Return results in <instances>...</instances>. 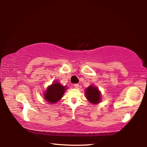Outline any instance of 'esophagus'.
I'll return each instance as SVG.
<instances>
[{
  "label": "esophagus",
  "mask_w": 147,
  "mask_h": 147,
  "mask_svg": "<svg viewBox=\"0 0 147 147\" xmlns=\"http://www.w3.org/2000/svg\"><path fill=\"white\" fill-rule=\"evenodd\" d=\"M74 88H79V84H74Z\"/></svg>",
  "instance_id": "34e87169"
}]
</instances>
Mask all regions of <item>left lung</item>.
I'll use <instances>...</instances> for the list:
<instances>
[{
  "mask_svg": "<svg viewBox=\"0 0 147 147\" xmlns=\"http://www.w3.org/2000/svg\"><path fill=\"white\" fill-rule=\"evenodd\" d=\"M86 98L91 104H97L101 100V93L97 88L94 86H89L85 91Z\"/></svg>",
  "mask_w": 147,
  "mask_h": 147,
  "instance_id": "8db88e82",
  "label": "left lung"
}]
</instances>
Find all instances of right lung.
<instances>
[{
    "label": "right lung",
    "mask_w": 147,
    "mask_h": 147,
    "mask_svg": "<svg viewBox=\"0 0 147 147\" xmlns=\"http://www.w3.org/2000/svg\"><path fill=\"white\" fill-rule=\"evenodd\" d=\"M66 87L61 85L58 82L51 84L47 88L45 93H44V98L50 104H54L59 101L62 98Z\"/></svg>",
    "instance_id": "right-lung-1"
}]
</instances>
